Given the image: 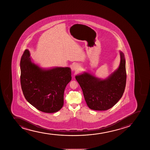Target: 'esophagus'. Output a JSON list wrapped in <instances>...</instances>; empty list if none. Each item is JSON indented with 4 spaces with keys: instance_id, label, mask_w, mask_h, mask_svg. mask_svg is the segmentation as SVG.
<instances>
[{
    "instance_id": "esophagus-1",
    "label": "esophagus",
    "mask_w": 150,
    "mask_h": 150,
    "mask_svg": "<svg viewBox=\"0 0 150 150\" xmlns=\"http://www.w3.org/2000/svg\"><path fill=\"white\" fill-rule=\"evenodd\" d=\"M79 66H78V65H75V66L73 67V69H74V71H76L79 70Z\"/></svg>"
}]
</instances>
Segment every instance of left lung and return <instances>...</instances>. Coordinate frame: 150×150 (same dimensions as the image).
<instances>
[{
  "mask_svg": "<svg viewBox=\"0 0 150 150\" xmlns=\"http://www.w3.org/2000/svg\"><path fill=\"white\" fill-rule=\"evenodd\" d=\"M120 57L118 69L105 79H100L86 72L76 76L90 109L95 110H109L122 97L126 87L127 74L126 60L122 52Z\"/></svg>",
  "mask_w": 150,
  "mask_h": 150,
  "instance_id": "8db88e82",
  "label": "left lung"
}]
</instances>
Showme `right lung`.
Masks as SVG:
<instances>
[{
	"label": "right lung",
	"instance_id": "1",
	"mask_svg": "<svg viewBox=\"0 0 150 150\" xmlns=\"http://www.w3.org/2000/svg\"><path fill=\"white\" fill-rule=\"evenodd\" d=\"M25 50L21 59V83L25 98L38 110L47 113L59 111L64 105V91L71 81V68L41 69L31 62Z\"/></svg>",
	"mask_w": 150,
	"mask_h": 150
}]
</instances>
